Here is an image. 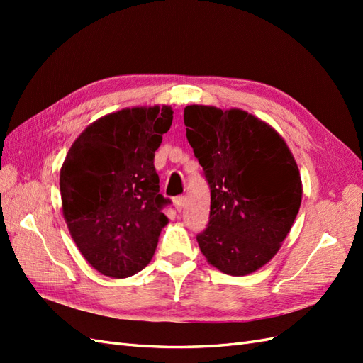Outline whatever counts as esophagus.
I'll return each mask as SVG.
<instances>
[{
	"mask_svg": "<svg viewBox=\"0 0 363 363\" xmlns=\"http://www.w3.org/2000/svg\"><path fill=\"white\" fill-rule=\"evenodd\" d=\"M173 204L176 207V211L181 212L184 209V204H186V198H184V196H176L173 199Z\"/></svg>",
	"mask_w": 363,
	"mask_h": 363,
	"instance_id": "1",
	"label": "esophagus"
}]
</instances>
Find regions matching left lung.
Returning a JSON list of instances; mask_svg holds the SVG:
<instances>
[{
  "label": "left lung",
  "mask_w": 363,
  "mask_h": 363,
  "mask_svg": "<svg viewBox=\"0 0 363 363\" xmlns=\"http://www.w3.org/2000/svg\"><path fill=\"white\" fill-rule=\"evenodd\" d=\"M184 123L211 187L199 250L226 274L256 272L279 251L298 215L303 184L295 157L272 126L240 109L187 106Z\"/></svg>",
  "instance_id": "1"
}]
</instances>
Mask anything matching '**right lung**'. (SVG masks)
Returning a JSON list of instances; mask_svg holds the SVG:
<instances>
[{"mask_svg":"<svg viewBox=\"0 0 363 363\" xmlns=\"http://www.w3.org/2000/svg\"><path fill=\"white\" fill-rule=\"evenodd\" d=\"M169 106L133 107L91 123L60 168L62 212L89 264L109 277L140 272L168 218L154 152L172 126Z\"/></svg>","mask_w":363,"mask_h":363,"instance_id":"add662e5","label":"right lung"}]
</instances>
